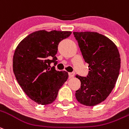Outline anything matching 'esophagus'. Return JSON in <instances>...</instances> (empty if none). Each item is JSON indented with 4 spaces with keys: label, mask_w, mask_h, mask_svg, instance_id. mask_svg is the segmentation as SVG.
<instances>
[{
    "label": "esophagus",
    "mask_w": 129,
    "mask_h": 129,
    "mask_svg": "<svg viewBox=\"0 0 129 129\" xmlns=\"http://www.w3.org/2000/svg\"><path fill=\"white\" fill-rule=\"evenodd\" d=\"M75 75V73H69V78H73Z\"/></svg>",
    "instance_id": "esophagus-1"
}]
</instances>
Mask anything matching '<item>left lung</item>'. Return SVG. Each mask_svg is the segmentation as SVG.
<instances>
[{
	"label": "left lung",
	"instance_id": "obj_1",
	"mask_svg": "<svg viewBox=\"0 0 129 129\" xmlns=\"http://www.w3.org/2000/svg\"><path fill=\"white\" fill-rule=\"evenodd\" d=\"M73 34L89 67L86 77L76 76L81 81L76 98L83 105L93 106L104 101L115 87L120 73V53L113 42L97 32Z\"/></svg>",
	"mask_w": 129,
	"mask_h": 129
}]
</instances>
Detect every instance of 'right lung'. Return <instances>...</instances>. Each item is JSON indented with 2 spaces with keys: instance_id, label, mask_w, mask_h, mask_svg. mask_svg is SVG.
I'll return each mask as SVG.
<instances>
[{
  "instance_id": "obj_1",
  "label": "right lung",
  "mask_w": 129,
  "mask_h": 129,
  "mask_svg": "<svg viewBox=\"0 0 129 129\" xmlns=\"http://www.w3.org/2000/svg\"><path fill=\"white\" fill-rule=\"evenodd\" d=\"M70 31L43 30L30 34L18 44L13 59L16 79L26 95L42 105L52 103L59 89L68 78V73L58 71V45L71 34Z\"/></svg>"
}]
</instances>
